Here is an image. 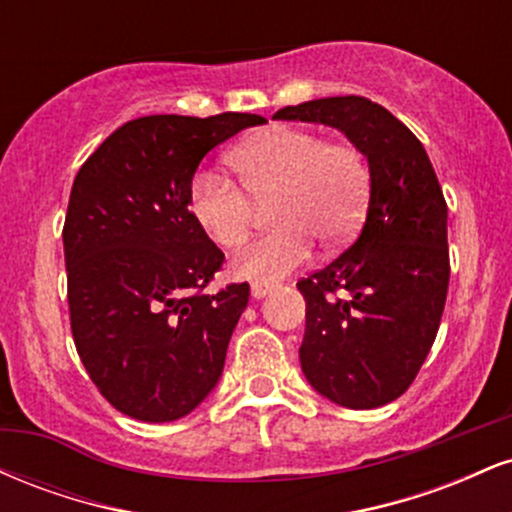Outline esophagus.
Masks as SVG:
<instances>
[{"mask_svg": "<svg viewBox=\"0 0 512 512\" xmlns=\"http://www.w3.org/2000/svg\"><path fill=\"white\" fill-rule=\"evenodd\" d=\"M274 291V286L272 284H264V281H255V284L250 286V293H252V298H257V301H260V298H264V296H269V293Z\"/></svg>", "mask_w": 512, "mask_h": 512, "instance_id": "esophagus-1", "label": "esophagus"}]
</instances>
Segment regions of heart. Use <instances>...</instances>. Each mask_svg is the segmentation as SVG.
Returning a JSON list of instances; mask_svg holds the SVG:
<instances>
[{
    "label": "heart",
    "mask_w": 512,
    "mask_h": 512,
    "mask_svg": "<svg viewBox=\"0 0 512 512\" xmlns=\"http://www.w3.org/2000/svg\"><path fill=\"white\" fill-rule=\"evenodd\" d=\"M236 180L214 168L190 182V211L221 248L248 236L253 199H272L274 231L245 243L231 260L240 279L279 281L313 255L315 238L337 245L356 231L368 204V170L354 146L325 142L313 129L274 125L233 149Z\"/></svg>",
    "instance_id": "heart-1"
}]
</instances>
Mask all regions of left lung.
Returning a JSON list of instances; mask_svg holds the SVG:
<instances>
[{"mask_svg":"<svg viewBox=\"0 0 512 512\" xmlns=\"http://www.w3.org/2000/svg\"><path fill=\"white\" fill-rule=\"evenodd\" d=\"M274 120L334 127L368 161L370 199L354 243L298 281L301 368L315 392L375 409L411 385L436 339L450 281L448 204L424 144L363 96L289 105Z\"/></svg>","mask_w":512,"mask_h":512,"instance_id":"1","label":"left lung"}]
</instances>
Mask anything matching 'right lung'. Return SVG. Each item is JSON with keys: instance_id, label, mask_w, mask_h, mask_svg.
<instances>
[{"instance_id": "1", "label": "right lung", "mask_w": 512, "mask_h": 512, "mask_svg": "<svg viewBox=\"0 0 512 512\" xmlns=\"http://www.w3.org/2000/svg\"><path fill=\"white\" fill-rule=\"evenodd\" d=\"M264 122L137 117L76 173L62 231L74 344L101 395L132 419H182L219 383L250 286L202 291L223 252L192 219L190 182L211 149Z\"/></svg>"}]
</instances>
